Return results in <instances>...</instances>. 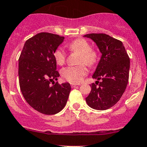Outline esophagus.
I'll return each instance as SVG.
<instances>
[{
  "label": "esophagus",
  "mask_w": 147,
  "mask_h": 147,
  "mask_svg": "<svg viewBox=\"0 0 147 147\" xmlns=\"http://www.w3.org/2000/svg\"><path fill=\"white\" fill-rule=\"evenodd\" d=\"M70 85H71V87H75L77 85H78V84H75V83H71Z\"/></svg>",
  "instance_id": "esophagus-1"
}]
</instances>
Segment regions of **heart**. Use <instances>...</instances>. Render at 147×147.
Returning <instances> with one entry per match:
<instances>
[{"mask_svg":"<svg viewBox=\"0 0 147 147\" xmlns=\"http://www.w3.org/2000/svg\"><path fill=\"white\" fill-rule=\"evenodd\" d=\"M69 50L80 55L78 63H84L88 67H93L98 60L97 53L91 50V46L85 40L76 39L67 45ZM54 58L57 65L64 64L66 60V53L63 47H58L54 52ZM62 76L70 82L79 83L87 74V69L84 64L77 66H69L63 68Z\"/></svg>","mask_w":147,"mask_h":147,"instance_id":"b5f03b06","label":"heart"}]
</instances>
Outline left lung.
<instances>
[{
	"label": "left lung",
	"mask_w": 147,
	"mask_h": 147,
	"mask_svg": "<svg viewBox=\"0 0 147 147\" xmlns=\"http://www.w3.org/2000/svg\"><path fill=\"white\" fill-rule=\"evenodd\" d=\"M91 38L99 47L102 57L90 84L91 92L86 102L91 108L105 110L117 104L124 94L129 81L130 60L122 42L105 33L84 35Z\"/></svg>",
	"instance_id": "8db88e82"
}]
</instances>
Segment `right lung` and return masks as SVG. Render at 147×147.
<instances>
[{
  "label": "right lung",
  "instance_id": "obj_1",
  "mask_svg": "<svg viewBox=\"0 0 147 147\" xmlns=\"http://www.w3.org/2000/svg\"><path fill=\"white\" fill-rule=\"evenodd\" d=\"M64 39L55 34L40 32L26 41L19 57L22 94L30 106L44 115L60 112L70 92L69 83H55L60 74L56 70L54 52Z\"/></svg>",
  "mask_w": 147,
  "mask_h": 147
}]
</instances>
